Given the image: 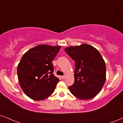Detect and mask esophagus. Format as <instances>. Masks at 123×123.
<instances>
[{
	"instance_id": "1",
	"label": "esophagus",
	"mask_w": 123,
	"mask_h": 123,
	"mask_svg": "<svg viewBox=\"0 0 123 123\" xmlns=\"http://www.w3.org/2000/svg\"><path fill=\"white\" fill-rule=\"evenodd\" d=\"M66 76L65 75H63V76H61V78L63 79V80H64V79H65V78H66Z\"/></svg>"
}]
</instances>
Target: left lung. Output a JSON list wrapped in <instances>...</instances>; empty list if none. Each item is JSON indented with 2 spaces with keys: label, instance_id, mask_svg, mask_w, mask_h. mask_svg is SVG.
<instances>
[{
  "label": "left lung",
  "instance_id": "left-lung-1",
  "mask_svg": "<svg viewBox=\"0 0 123 123\" xmlns=\"http://www.w3.org/2000/svg\"><path fill=\"white\" fill-rule=\"evenodd\" d=\"M65 51L75 61L74 83L69 87L71 94L87 100L101 91L105 81L106 66L97 49L87 44L70 46Z\"/></svg>",
  "mask_w": 123,
  "mask_h": 123
}]
</instances>
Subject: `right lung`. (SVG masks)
Returning <instances> with one entry per match:
<instances>
[{
  "instance_id": "add662e5",
  "label": "right lung",
  "mask_w": 123,
  "mask_h": 123,
  "mask_svg": "<svg viewBox=\"0 0 123 123\" xmlns=\"http://www.w3.org/2000/svg\"><path fill=\"white\" fill-rule=\"evenodd\" d=\"M60 48L61 46L40 45L23 55L17 72L20 86L30 98L41 100L54 92L60 80L53 74L52 62Z\"/></svg>"
}]
</instances>
